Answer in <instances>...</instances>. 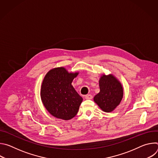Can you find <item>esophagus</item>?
<instances>
[{
  "mask_svg": "<svg viewBox=\"0 0 158 158\" xmlns=\"http://www.w3.org/2000/svg\"><path fill=\"white\" fill-rule=\"evenodd\" d=\"M85 99H92L93 96L91 94H87L85 96Z\"/></svg>",
  "mask_w": 158,
  "mask_h": 158,
  "instance_id": "34e87169",
  "label": "esophagus"
}]
</instances>
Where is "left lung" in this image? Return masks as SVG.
I'll return each mask as SVG.
<instances>
[{
  "label": "left lung",
  "instance_id": "8db88e82",
  "mask_svg": "<svg viewBox=\"0 0 158 158\" xmlns=\"http://www.w3.org/2000/svg\"><path fill=\"white\" fill-rule=\"evenodd\" d=\"M100 92L94 100L104 112L113 110L121 102L123 89L120 82L112 75H103L99 80Z\"/></svg>",
  "mask_w": 158,
  "mask_h": 158
}]
</instances>
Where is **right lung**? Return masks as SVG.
I'll list each match as a JSON object with an SVG mask.
<instances>
[{
	"label": "right lung",
	"mask_w": 158,
	"mask_h": 158,
	"mask_svg": "<svg viewBox=\"0 0 158 158\" xmlns=\"http://www.w3.org/2000/svg\"><path fill=\"white\" fill-rule=\"evenodd\" d=\"M77 74L69 73L64 67H57L45 76L41 87V99L53 116L69 120L77 114L82 98L71 83Z\"/></svg>",
	"instance_id": "1"
}]
</instances>
